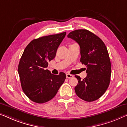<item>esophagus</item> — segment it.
<instances>
[{
	"mask_svg": "<svg viewBox=\"0 0 127 127\" xmlns=\"http://www.w3.org/2000/svg\"><path fill=\"white\" fill-rule=\"evenodd\" d=\"M73 77V76L72 75L69 74V73H67V74H66V77L68 79L72 78V77Z\"/></svg>",
	"mask_w": 127,
	"mask_h": 127,
	"instance_id": "1",
	"label": "esophagus"
}]
</instances>
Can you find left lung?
<instances>
[{"instance_id":"obj_1","label":"left lung","mask_w":127,"mask_h":127,"mask_svg":"<svg viewBox=\"0 0 127 127\" xmlns=\"http://www.w3.org/2000/svg\"><path fill=\"white\" fill-rule=\"evenodd\" d=\"M80 45V62L87 65V77L78 80L75 87L77 96L86 101L97 100L110 83L111 64L107 48L102 40L87 30H77L68 35Z\"/></svg>"}]
</instances>
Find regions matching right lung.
I'll return each mask as SVG.
<instances>
[{"label": "right lung", "instance_id": "add662e5", "mask_svg": "<svg viewBox=\"0 0 127 127\" xmlns=\"http://www.w3.org/2000/svg\"><path fill=\"white\" fill-rule=\"evenodd\" d=\"M66 32L45 36L32 40L23 53L18 65L22 90L37 103H44L55 97L66 78L64 72L52 74L45 68L54 59Z\"/></svg>", "mask_w": 127, "mask_h": 127}]
</instances>
